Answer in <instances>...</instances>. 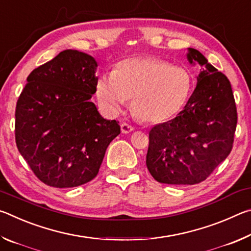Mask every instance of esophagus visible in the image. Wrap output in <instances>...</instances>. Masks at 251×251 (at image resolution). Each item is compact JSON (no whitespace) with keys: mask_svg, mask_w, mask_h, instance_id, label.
<instances>
[{"mask_svg":"<svg viewBox=\"0 0 251 251\" xmlns=\"http://www.w3.org/2000/svg\"><path fill=\"white\" fill-rule=\"evenodd\" d=\"M121 128H122L123 134H129L134 130V127L129 124H127V123H123V124L121 125Z\"/></svg>","mask_w":251,"mask_h":251,"instance_id":"34e87169","label":"esophagus"}]
</instances>
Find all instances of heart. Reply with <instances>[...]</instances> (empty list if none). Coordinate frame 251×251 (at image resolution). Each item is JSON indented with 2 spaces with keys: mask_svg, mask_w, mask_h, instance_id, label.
Returning <instances> with one entry per match:
<instances>
[{
  "mask_svg": "<svg viewBox=\"0 0 251 251\" xmlns=\"http://www.w3.org/2000/svg\"><path fill=\"white\" fill-rule=\"evenodd\" d=\"M193 87V75L185 67L157 58H129L114 74L100 76L96 96L108 115H116L133 99V109L139 118L163 123L184 108Z\"/></svg>",
  "mask_w": 251,
  "mask_h": 251,
  "instance_id": "obj_1",
  "label": "heart"
}]
</instances>
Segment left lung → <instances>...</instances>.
<instances>
[{"mask_svg":"<svg viewBox=\"0 0 251 251\" xmlns=\"http://www.w3.org/2000/svg\"><path fill=\"white\" fill-rule=\"evenodd\" d=\"M190 64L202 67L184 109L150 131L146 165L154 179L168 185L198 184L230 154L237 108L227 76L195 49Z\"/></svg>","mask_w":251,"mask_h":251,"instance_id":"8db88e82","label":"left lung"}]
</instances>
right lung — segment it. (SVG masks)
<instances>
[{"label": "right lung", "mask_w": 251, "mask_h": 251, "mask_svg": "<svg viewBox=\"0 0 251 251\" xmlns=\"http://www.w3.org/2000/svg\"><path fill=\"white\" fill-rule=\"evenodd\" d=\"M95 58L65 50L27 76L15 109V142L35 176L56 188L91 181L110 142L116 121L100 116L91 101L96 92Z\"/></svg>", "instance_id": "right-lung-1"}]
</instances>
